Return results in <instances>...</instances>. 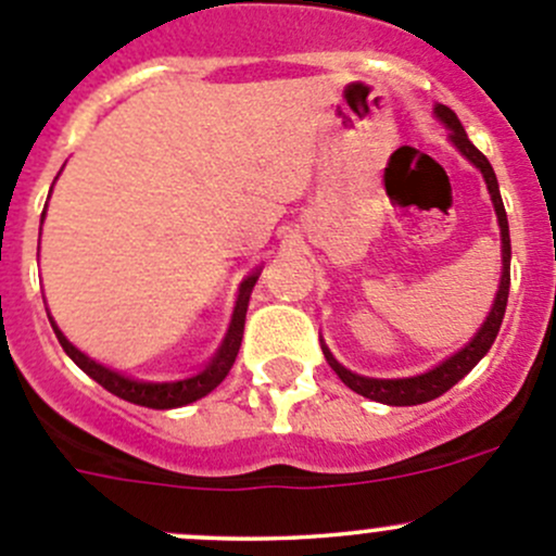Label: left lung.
Wrapping results in <instances>:
<instances>
[{"mask_svg": "<svg viewBox=\"0 0 556 556\" xmlns=\"http://www.w3.org/2000/svg\"><path fill=\"white\" fill-rule=\"evenodd\" d=\"M435 117L450 128V137L454 142V148L470 161L481 174H484V182L490 188L492 195V204H495V215L497 223H501V242H503V277H501V290H497V299L492 304L490 317L484 319L479 333L470 339V344L465 350H459L457 355H452L450 361L441 363L439 368L433 371L422 374V377H412V379H368V377H357V374L346 371L333 355H330L328 346L323 344V355L328 361V366L339 374V379L344 382L350 390H355L357 395L363 397H371V401L387 403V406H417V403H428L433 397L444 395L450 387H454L481 357L490 352L492 341H495L497 330H501L503 323V314H506V304H508V288H511V237H508V217L506 210H503V199H501V190H497V177L492 172L490 161L484 159L481 150H476L470 144L468 134H465L463 123L457 121V115L450 110L446 104H435Z\"/></svg>", "mask_w": 556, "mask_h": 556, "instance_id": "1", "label": "left lung"}]
</instances>
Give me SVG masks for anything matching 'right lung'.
<instances>
[{
    "mask_svg": "<svg viewBox=\"0 0 556 556\" xmlns=\"http://www.w3.org/2000/svg\"><path fill=\"white\" fill-rule=\"evenodd\" d=\"M42 217H45V212H42ZM257 274H261V268H257V271H252L250 277L242 282V288H239V299H237V306H233L231 328H228V333H226V339H223V346L217 350V355L212 357V363L204 368V371L195 374V377H190V379H182V382L153 384V382H137V379L121 377L117 371H110V368L99 366L97 361H91V357L83 355L77 346H72L70 341H66V336L55 328L53 319H50V325H53L55 339H59V344L64 346L66 355H70L72 361H75L77 366H80L83 371L93 379V382H99L104 390H110L112 395L123 397V401H128V403H137V406L177 408V406H185V403H193V401H199V397H204L206 392L215 390V387L228 377V371H231L233 361H237V355H239V346H242L247 304H250V293L257 282Z\"/></svg>",
    "mask_w": 556,
    "mask_h": 556,
    "instance_id": "add662e5",
    "label": "right lung"
}]
</instances>
